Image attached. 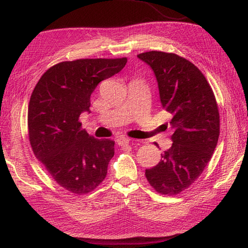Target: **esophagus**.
<instances>
[{
  "mask_svg": "<svg viewBox=\"0 0 248 248\" xmlns=\"http://www.w3.org/2000/svg\"><path fill=\"white\" fill-rule=\"evenodd\" d=\"M130 141H131V140H130L129 138H127V137H120V138H118V139L116 140V143L118 144L119 146H123V145L129 144Z\"/></svg>",
  "mask_w": 248,
  "mask_h": 248,
  "instance_id": "34e87169",
  "label": "esophagus"
}]
</instances>
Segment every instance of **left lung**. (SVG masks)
Segmentation results:
<instances>
[{
	"label": "left lung",
	"instance_id": "8db88e82",
	"mask_svg": "<svg viewBox=\"0 0 248 248\" xmlns=\"http://www.w3.org/2000/svg\"><path fill=\"white\" fill-rule=\"evenodd\" d=\"M156 77L162 107L173 116L170 148L145 177L161 195L187 189L202 174L219 140L220 115L216 96L202 72L176 53L138 54Z\"/></svg>",
	"mask_w": 248,
	"mask_h": 248
}]
</instances>
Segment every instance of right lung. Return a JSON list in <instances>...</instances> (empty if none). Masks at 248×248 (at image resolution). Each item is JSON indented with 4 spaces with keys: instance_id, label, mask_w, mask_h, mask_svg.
<instances>
[{
    "instance_id": "add662e5",
    "label": "right lung",
    "mask_w": 248,
    "mask_h": 248,
    "mask_svg": "<svg viewBox=\"0 0 248 248\" xmlns=\"http://www.w3.org/2000/svg\"><path fill=\"white\" fill-rule=\"evenodd\" d=\"M127 58L78 59L54 64L41 75L28 105V138L35 156L59 186L72 194L95 190L107 175L115 142L82 129L91 95L103 79L120 72Z\"/></svg>"
}]
</instances>
